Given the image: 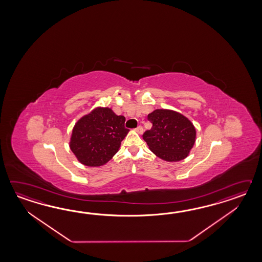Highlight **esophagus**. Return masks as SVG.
I'll use <instances>...</instances> for the list:
<instances>
[{
  "label": "esophagus",
  "mask_w": 262,
  "mask_h": 262,
  "mask_svg": "<svg viewBox=\"0 0 262 262\" xmlns=\"http://www.w3.org/2000/svg\"><path fill=\"white\" fill-rule=\"evenodd\" d=\"M136 131L139 134H142L143 133V127H142L141 125H139V126H138V127L136 128Z\"/></svg>",
  "instance_id": "obj_1"
}]
</instances>
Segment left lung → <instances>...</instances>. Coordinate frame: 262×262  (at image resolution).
<instances>
[{"label": "left lung", "mask_w": 262, "mask_h": 262, "mask_svg": "<svg viewBox=\"0 0 262 262\" xmlns=\"http://www.w3.org/2000/svg\"><path fill=\"white\" fill-rule=\"evenodd\" d=\"M152 123L143 139L157 157L167 162L181 161L188 156L195 141L193 123L179 112L156 110L148 115Z\"/></svg>", "instance_id": "8db88e82"}]
</instances>
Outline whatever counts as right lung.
<instances>
[{
    "label": "right lung",
    "mask_w": 262,
    "mask_h": 262,
    "mask_svg": "<svg viewBox=\"0 0 262 262\" xmlns=\"http://www.w3.org/2000/svg\"><path fill=\"white\" fill-rule=\"evenodd\" d=\"M124 122V116H118L112 108L97 107L75 124L70 149L85 166H102L117 152L128 133Z\"/></svg>",
    "instance_id": "add662e5"
}]
</instances>
